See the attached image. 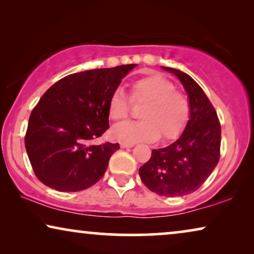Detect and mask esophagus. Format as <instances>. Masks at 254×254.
I'll use <instances>...</instances> for the list:
<instances>
[{"mask_svg":"<svg viewBox=\"0 0 254 254\" xmlns=\"http://www.w3.org/2000/svg\"><path fill=\"white\" fill-rule=\"evenodd\" d=\"M134 145V143H131V142H120V147L121 148H131Z\"/></svg>","mask_w":254,"mask_h":254,"instance_id":"34e87169","label":"esophagus"}]
</instances>
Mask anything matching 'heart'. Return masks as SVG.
Masks as SVG:
<instances>
[{"label":"heart","mask_w":254,"mask_h":254,"mask_svg":"<svg viewBox=\"0 0 254 254\" xmlns=\"http://www.w3.org/2000/svg\"><path fill=\"white\" fill-rule=\"evenodd\" d=\"M171 81L161 74H147L130 83V99L144 103L140 111L142 120L125 121L113 128V135L123 141H155L159 136L172 141L184 133L190 121V105L184 93L175 90ZM109 116L114 121L126 119L130 100L117 88L107 104Z\"/></svg>","instance_id":"b5f03b06"}]
</instances>
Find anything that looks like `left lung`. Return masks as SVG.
<instances>
[{"label": "left lung", "mask_w": 254, "mask_h": 254, "mask_svg": "<svg viewBox=\"0 0 254 254\" xmlns=\"http://www.w3.org/2000/svg\"><path fill=\"white\" fill-rule=\"evenodd\" d=\"M163 69L183 83L190 105V121L176 142L152 150L138 173L151 192L183 196L199 190L220 161L221 124L210 100L190 75L178 69Z\"/></svg>", "instance_id": "1"}]
</instances>
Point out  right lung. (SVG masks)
<instances>
[{"instance_id": "right-lung-1", "label": "right lung", "mask_w": 254, "mask_h": 254, "mask_svg": "<svg viewBox=\"0 0 254 254\" xmlns=\"http://www.w3.org/2000/svg\"><path fill=\"white\" fill-rule=\"evenodd\" d=\"M135 65L76 72L44 93L25 134L27 156L41 183L60 192H77L102 178L119 143L93 142L109 129L110 97Z\"/></svg>"}]
</instances>
